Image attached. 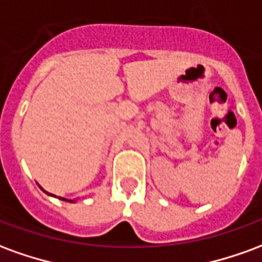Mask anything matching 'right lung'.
Returning <instances> with one entry per match:
<instances>
[{
	"instance_id": "right-lung-1",
	"label": "right lung",
	"mask_w": 262,
	"mask_h": 262,
	"mask_svg": "<svg viewBox=\"0 0 262 262\" xmlns=\"http://www.w3.org/2000/svg\"><path fill=\"white\" fill-rule=\"evenodd\" d=\"M59 199H61V201H66V202H73V201H70V199H66V198H61V196H59Z\"/></svg>"
}]
</instances>
